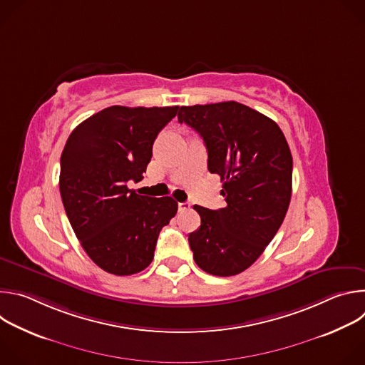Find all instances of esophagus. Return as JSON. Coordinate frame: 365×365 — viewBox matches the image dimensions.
I'll return each mask as SVG.
<instances>
[{
  "label": "esophagus",
  "instance_id": "obj_1",
  "mask_svg": "<svg viewBox=\"0 0 365 365\" xmlns=\"http://www.w3.org/2000/svg\"><path fill=\"white\" fill-rule=\"evenodd\" d=\"M189 207H190V203H187V202H179V203H178V210H179V212L187 211Z\"/></svg>",
  "mask_w": 365,
  "mask_h": 365
}]
</instances>
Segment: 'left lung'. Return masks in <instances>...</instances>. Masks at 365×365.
Masks as SVG:
<instances>
[{"label":"left lung","instance_id":"8db88e82","mask_svg":"<svg viewBox=\"0 0 365 365\" xmlns=\"http://www.w3.org/2000/svg\"><path fill=\"white\" fill-rule=\"evenodd\" d=\"M207 150V170L221 178L227 206L195 205L200 227L189 234L195 263L220 277L235 276L262 255L279 231L292 197L293 159L280 127L235 101L180 107Z\"/></svg>","mask_w":365,"mask_h":365}]
</instances>
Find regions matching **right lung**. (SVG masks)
Listing matches in <instances>:
<instances>
[{
    "instance_id": "1",
    "label": "right lung",
    "mask_w": 365,
    "mask_h": 365,
    "mask_svg": "<svg viewBox=\"0 0 365 365\" xmlns=\"http://www.w3.org/2000/svg\"><path fill=\"white\" fill-rule=\"evenodd\" d=\"M178 110L108 107L81 123L65 144V211L85 252L107 273L130 276L148 267L162 228L178 212L170 196H143L127 186L143 179L155 137Z\"/></svg>"
}]
</instances>
